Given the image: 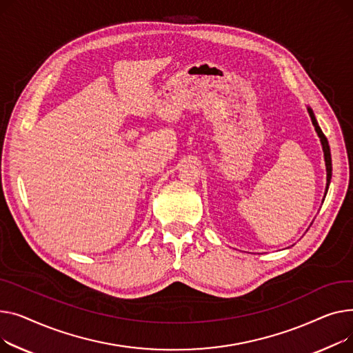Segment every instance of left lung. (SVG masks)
Returning a JSON list of instances; mask_svg holds the SVG:
<instances>
[{
    "label": "left lung",
    "mask_w": 353,
    "mask_h": 353,
    "mask_svg": "<svg viewBox=\"0 0 353 353\" xmlns=\"http://www.w3.org/2000/svg\"><path fill=\"white\" fill-rule=\"evenodd\" d=\"M307 112H309V117L310 119H312V123L315 127V131L318 132V137L321 138V143H322V150H323V155H325V165H326V192H327V188H329V183H330V178H332V159H330V148H329V143H327V139L326 137L323 135L319 123L315 118V114L312 111V108L307 107ZM325 192V195H326Z\"/></svg>",
    "instance_id": "1"
}]
</instances>
